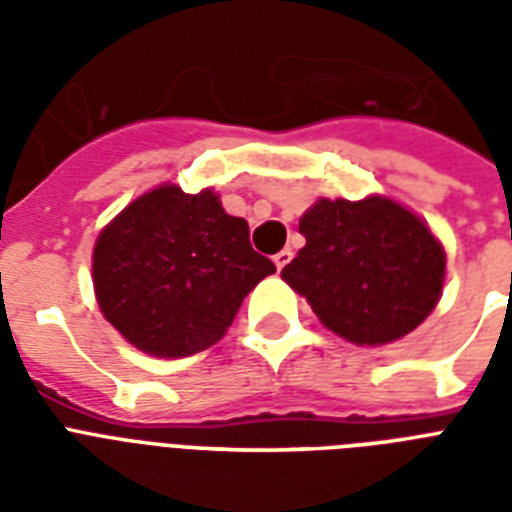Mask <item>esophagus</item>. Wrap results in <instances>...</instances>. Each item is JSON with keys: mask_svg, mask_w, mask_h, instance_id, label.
<instances>
[{"mask_svg": "<svg viewBox=\"0 0 512 512\" xmlns=\"http://www.w3.org/2000/svg\"><path fill=\"white\" fill-rule=\"evenodd\" d=\"M289 260H292V249H281L279 255H273V263H276V268H279V271L289 263Z\"/></svg>", "mask_w": 512, "mask_h": 512, "instance_id": "esophagus-1", "label": "esophagus"}]
</instances>
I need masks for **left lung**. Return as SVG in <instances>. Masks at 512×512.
<instances>
[{"label": "left lung", "instance_id": "1", "mask_svg": "<svg viewBox=\"0 0 512 512\" xmlns=\"http://www.w3.org/2000/svg\"><path fill=\"white\" fill-rule=\"evenodd\" d=\"M305 247L281 271L335 335L385 345L428 319L446 255L430 228L390 199H321L300 220Z\"/></svg>", "mask_w": 512, "mask_h": 512}]
</instances>
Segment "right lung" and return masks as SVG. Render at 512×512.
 Segmentation results:
<instances>
[{
	"mask_svg": "<svg viewBox=\"0 0 512 512\" xmlns=\"http://www.w3.org/2000/svg\"><path fill=\"white\" fill-rule=\"evenodd\" d=\"M276 273L244 217L212 191L162 185L103 228L92 255L100 311L135 348L180 358L215 345L241 300Z\"/></svg>",
	"mask_w": 512,
	"mask_h": 512,
	"instance_id": "add662e5",
	"label": "right lung"
}]
</instances>
